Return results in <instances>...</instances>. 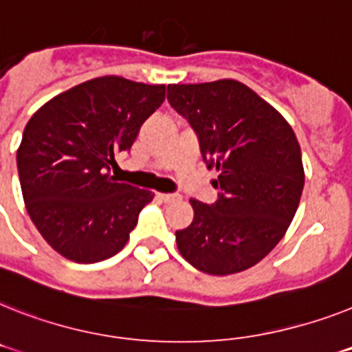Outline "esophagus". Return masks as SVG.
<instances>
[{
  "instance_id": "obj_1",
  "label": "esophagus",
  "mask_w": 352,
  "mask_h": 352,
  "mask_svg": "<svg viewBox=\"0 0 352 352\" xmlns=\"http://www.w3.org/2000/svg\"><path fill=\"white\" fill-rule=\"evenodd\" d=\"M157 197L162 200V202H166V204L175 202V200L181 199V195H175V193H159Z\"/></svg>"
}]
</instances>
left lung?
<instances>
[{
  "instance_id": "8db88e82",
  "label": "left lung",
  "mask_w": 352,
  "mask_h": 352,
  "mask_svg": "<svg viewBox=\"0 0 352 352\" xmlns=\"http://www.w3.org/2000/svg\"><path fill=\"white\" fill-rule=\"evenodd\" d=\"M168 102L195 129L221 191L211 206L190 200L193 221L175 232L179 252L211 276L247 270L281 241L299 208L297 135L281 112L232 78L170 84Z\"/></svg>"
}]
</instances>
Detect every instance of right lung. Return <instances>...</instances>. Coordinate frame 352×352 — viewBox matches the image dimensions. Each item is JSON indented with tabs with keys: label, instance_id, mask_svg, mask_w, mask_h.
<instances>
[{
	"label": "right lung",
	"instance_id": "add662e5",
	"mask_svg": "<svg viewBox=\"0 0 352 352\" xmlns=\"http://www.w3.org/2000/svg\"><path fill=\"white\" fill-rule=\"evenodd\" d=\"M164 96V84L98 76L53 96L26 123L17 148L26 211L69 261L112 258L152 202V191L116 182L109 170Z\"/></svg>",
	"mask_w": 352,
	"mask_h": 352
}]
</instances>
